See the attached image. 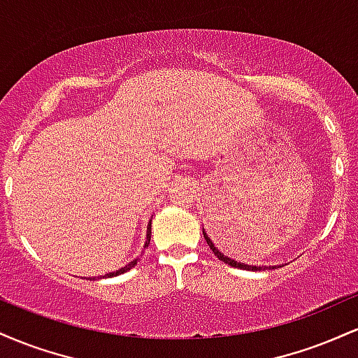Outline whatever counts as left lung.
<instances>
[{
  "mask_svg": "<svg viewBox=\"0 0 358 358\" xmlns=\"http://www.w3.org/2000/svg\"><path fill=\"white\" fill-rule=\"evenodd\" d=\"M203 237H205V241H207V244H208V245H210L212 252H213V254H215V256H217V257H219L222 262H225V264L232 266V268H239V269H248V271H261V269H268V268H266V266H249V264H244V262H237V261H234V259H231V257L224 256V254H222V252H220V250L215 248V244H213V242H212V239H210V237H208V236H207V232H205V229H203ZM279 268H281V266H279ZM269 269H271V266H269ZM273 269H276V266H273Z\"/></svg>",
  "mask_w": 358,
  "mask_h": 358,
  "instance_id": "8db88e82",
  "label": "left lung"
}]
</instances>
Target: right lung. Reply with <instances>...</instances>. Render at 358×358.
I'll list each match as a JSON object with an SVG mask.
<instances>
[{
  "mask_svg": "<svg viewBox=\"0 0 358 358\" xmlns=\"http://www.w3.org/2000/svg\"><path fill=\"white\" fill-rule=\"evenodd\" d=\"M150 239H151V220L148 222V229H146V241H145V248H148V244H150ZM138 264V259H133V261L131 262H127V264L124 266V268H121V269H117V271H114V273H109V274H104V276H97V278H114V276H119V274H122V273H127V271L129 269H133L134 266ZM92 279H96V278H92Z\"/></svg>",
  "mask_w": 358,
  "mask_h": 358,
  "instance_id": "add662e5",
  "label": "right lung"
}]
</instances>
